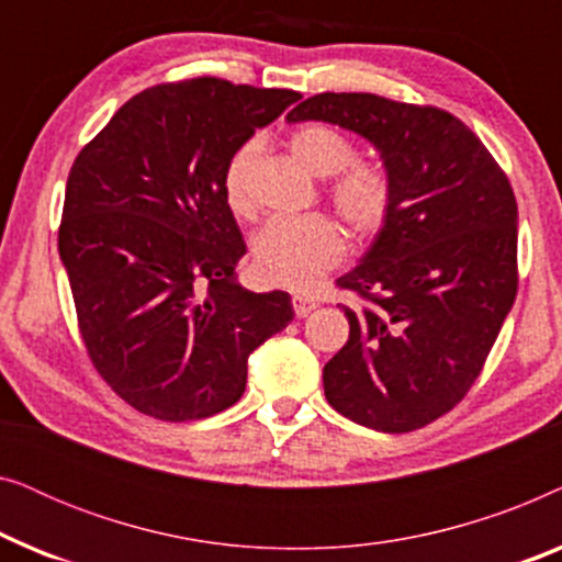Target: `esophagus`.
<instances>
[{"mask_svg":"<svg viewBox=\"0 0 562 562\" xmlns=\"http://www.w3.org/2000/svg\"><path fill=\"white\" fill-rule=\"evenodd\" d=\"M291 304H294L296 317H306V314L317 310V304H314V299H306V296H299V294H296L294 299H291Z\"/></svg>","mask_w":562,"mask_h":562,"instance_id":"1","label":"esophagus"}]
</instances>
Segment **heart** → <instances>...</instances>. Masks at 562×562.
<instances>
[{
  "label": "heart",
  "instance_id": "1",
  "mask_svg": "<svg viewBox=\"0 0 562 562\" xmlns=\"http://www.w3.org/2000/svg\"><path fill=\"white\" fill-rule=\"evenodd\" d=\"M289 150L306 171L327 181L325 194L352 233L368 235L383 225L391 204L386 176L371 166L352 164L356 148L337 130L304 125L289 135ZM260 153L258 140H248L233 153L222 176L225 202L235 214L252 212L250 171ZM342 256V235L322 214H279L260 227L252 240V268L258 279L283 289H310Z\"/></svg>",
  "mask_w": 562,
  "mask_h": 562
}]
</instances>
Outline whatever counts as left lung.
Wrapping results in <instances>:
<instances>
[{
	"mask_svg": "<svg viewBox=\"0 0 562 562\" xmlns=\"http://www.w3.org/2000/svg\"><path fill=\"white\" fill-rule=\"evenodd\" d=\"M289 122H329L379 150L389 214L337 286L350 337L322 371L335 412L379 432L448 414L479 379L517 296V199L450 112L375 94H317Z\"/></svg>",
	"mask_w": 562,
	"mask_h": 562,
	"instance_id": "left-lung-1",
	"label": "left lung"
}]
</instances>
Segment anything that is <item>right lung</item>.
Returning <instances> with one entry per match:
<instances>
[{
	"label": "right lung",
	"mask_w": 562,
	"mask_h": 562,
	"mask_svg": "<svg viewBox=\"0 0 562 562\" xmlns=\"http://www.w3.org/2000/svg\"><path fill=\"white\" fill-rule=\"evenodd\" d=\"M302 99L202 76L122 104L76 156L58 252L99 375L164 422L243 396L248 358L294 319L286 291L237 283L245 240L222 191L227 160Z\"/></svg>",
	"instance_id": "right-lung-1"
}]
</instances>
